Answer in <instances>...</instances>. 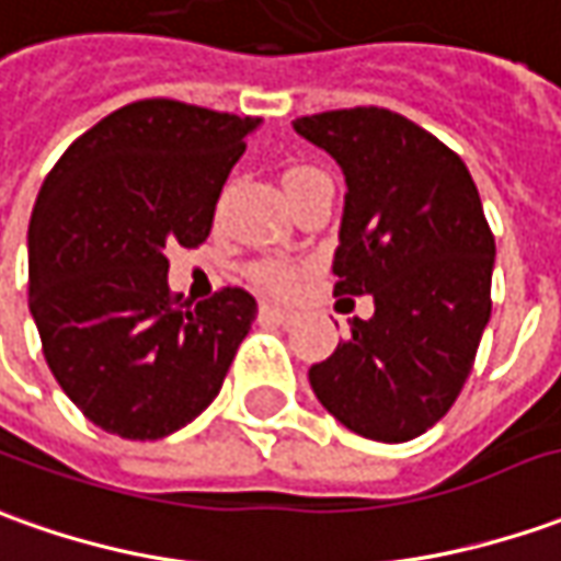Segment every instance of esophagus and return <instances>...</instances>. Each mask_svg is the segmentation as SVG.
Wrapping results in <instances>:
<instances>
[{
	"label": "esophagus",
	"instance_id": "obj_1",
	"mask_svg": "<svg viewBox=\"0 0 561 561\" xmlns=\"http://www.w3.org/2000/svg\"><path fill=\"white\" fill-rule=\"evenodd\" d=\"M261 319L264 322H276V325H291L297 316L291 310H285V307H276V304H264L261 307Z\"/></svg>",
	"mask_w": 561,
	"mask_h": 561
}]
</instances>
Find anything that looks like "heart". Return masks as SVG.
Segmentation results:
<instances>
[{
	"label": "heart",
	"mask_w": 561,
	"mask_h": 561,
	"mask_svg": "<svg viewBox=\"0 0 561 561\" xmlns=\"http://www.w3.org/2000/svg\"><path fill=\"white\" fill-rule=\"evenodd\" d=\"M319 181H329V174H325L322 169H316V165H307V162H297V165L285 169V174H282V186H285L288 199L297 196L300 190L319 184ZM249 276L257 282L261 288L273 291V295H291L297 285H300L304 270H300V264H295V261L261 257V261H254V264L249 266Z\"/></svg>",
	"instance_id": "obj_1"
}]
</instances>
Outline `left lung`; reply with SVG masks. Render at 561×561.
I'll use <instances>...</instances> for the list:
<instances>
[{"instance_id":"left-lung-1","label":"left lung","mask_w":561,"mask_h":561,"mask_svg":"<svg viewBox=\"0 0 561 561\" xmlns=\"http://www.w3.org/2000/svg\"><path fill=\"white\" fill-rule=\"evenodd\" d=\"M346 174L334 295L375 297L371 319L310 368L312 392L353 433L417 439L463 390L491 316V232L463 159L383 106L295 119Z\"/></svg>"}]
</instances>
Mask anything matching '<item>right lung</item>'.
<instances>
[{"label": "right lung", "instance_id": "obj_1", "mask_svg": "<svg viewBox=\"0 0 561 561\" xmlns=\"http://www.w3.org/2000/svg\"><path fill=\"white\" fill-rule=\"evenodd\" d=\"M257 119L171 98L119 106L72 140L30 220V312L76 409L122 439H162L215 402L257 300L169 288V245L199 249Z\"/></svg>", "mask_w": 561, "mask_h": 561}]
</instances>
